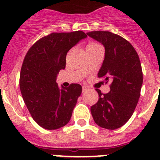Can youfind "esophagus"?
<instances>
[{
  "label": "esophagus",
  "instance_id": "34e87169",
  "mask_svg": "<svg viewBox=\"0 0 160 160\" xmlns=\"http://www.w3.org/2000/svg\"><path fill=\"white\" fill-rule=\"evenodd\" d=\"M82 90H83V93H84V92H86L87 90H88V87H86V86H83V87H82Z\"/></svg>",
  "mask_w": 160,
  "mask_h": 160
}]
</instances>
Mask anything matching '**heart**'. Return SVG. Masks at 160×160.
<instances>
[{
	"label": "heart",
	"mask_w": 160,
	"mask_h": 160,
	"mask_svg": "<svg viewBox=\"0 0 160 160\" xmlns=\"http://www.w3.org/2000/svg\"><path fill=\"white\" fill-rule=\"evenodd\" d=\"M97 46H100V45L97 44V43H90V44L87 46V48H90V47H97Z\"/></svg>",
	"instance_id": "1"
}]
</instances>
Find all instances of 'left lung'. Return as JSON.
I'll list each match as a JSON object with an SVG mask.
<instances>
[{
	"label": "left lung",
	"instance_id": "left-lung-1",
	"mask_svg": "<svg viewBox=\"0 0 160 160\" xmlns=\"http://www.w3.org/2000/svg\"><path fill=\"white\" fill-rule=\"evenodd\" d=\"M89 37L105 48V56L98 73L106 83L110 80V91L99 94L98 102L90 108L96 123L107 129L122 127L133 113L140 96L142 72L137 51L122 37L109 31H91Z\"/></svg>",
	"mask_w": 160,
	"mask_h": 160
}]
</instances>
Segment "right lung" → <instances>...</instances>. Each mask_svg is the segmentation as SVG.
Instances as JSON below:
<instances>
[{
    "instance_id": "obj_1",
    "label": "right lung",
    "mask_w": 160,
    "mask_h": 160,
    "mask_svg": "<svg viewBox=\"0 0 160 160\" xmlns=\"http://www.w3.org/2000/svg\"><path fill=\"white\" fill-rule=\"evenodd\" d=\"M83 31L53 33L36 42L23 60L20 74L23 100L35 122L46 129L67 125L82 87H59L57 77L66 67L67 52L87 38Z\"/></svg>"
}]
</instances>
